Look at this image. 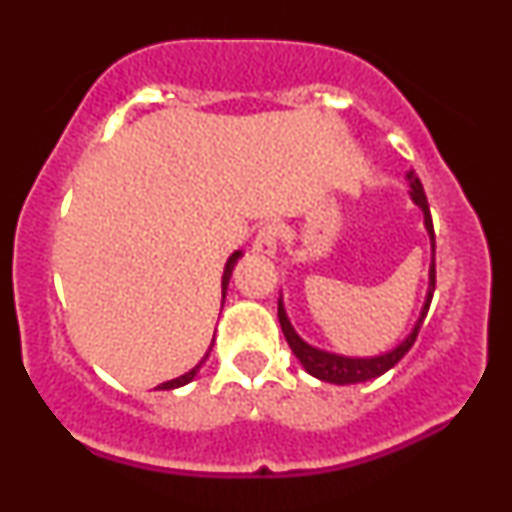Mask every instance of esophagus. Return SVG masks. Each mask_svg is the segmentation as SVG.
Here are the masks:
<instances>
[{"mask_svg": "<svg viewBox=\"0 0 512 512\" xmlns=\"http://www.w3.org/2000/svg\"><path fill=\"white\" fill-rule=\"evenodd\" d=\"M279 236H281V226H279V223H276V221L264 223L260 231H257L255 243H252V250H255L257 255L272 257L274 252H276V243H279Z\"/></svg>", "mask_w": 512, "mask_h": 512, "instance_id": "esophagus-1", "label": "esophagus"}]
</instances>
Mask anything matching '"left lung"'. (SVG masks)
Instances as JSON below:
<instances>
[{
  "label": "left lung",
  "instance_id": "left-lung-1",
  "mask_svg": "<svg viewBox=\"0 0 512 512\" xmlns=\"http://www.w3.org/2000/svg\"><path fill=\"white\" fill-rule=\"evenodd\" d=\"M407 178L411 180L409 195L421 209H424L428 236H431V245H433V250H436V233H433V221H431V211H428V199L424 195V187H421V180L416 178L414 170H411ZM433 291H436V262L431 264V286H428L424 310H421V317H419V322H416V327L411 330L409 337L397 346V349L387 351V354L375 356V358H346V356H337V354H327V351H320V349H315V346L305 344L303 339L293 332V327H291L289 317H286V313H284V305H281V301H279V325H281V332H284L286 342H289V346H291V351L296 354V358L303 363V368L308 370L310 375H315V378L325 380V383H334V385L366 383V380L378 378V375L387 373L392 366H397V363L404 358V354H407L411 346H414L416 337H419L421 325H424L428 305H431Z\"/></svg>",
  "mask_w": 512,
  "mask_h": 512
}]
</instances>
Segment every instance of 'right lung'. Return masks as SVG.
I'll return each mask as SVG.
<instances>
[{
	"label": "right lung",
	"mask_w": 512,
	"mask_h": 512,
	"mask_svg": "<svg viewBox=\"0 0 512 512\" xmlns=\"http://www.w3.org/2000/svg\"><path fill=\"white\" fill-rule=\"evenodd\" d=\"M238 257H240V252H233V255H231V257H228V262H226V269H223V284H221V289H223V296H226V286H228V279H231V272H233V264H236V262H238ZM209 351H211V349H209ZM207 358H209V354H207V356H204V358H202V361H199V363H197V366L190 370V373L180 375V378H175V380H168V383H161V385H158V390H173V387L187 385V383H190V380H192V378H195V375H197V370H199V368H202V363H204V361H207Z\"/></svg>",
	"instance_id": "add662e5"
}]
</instances>
